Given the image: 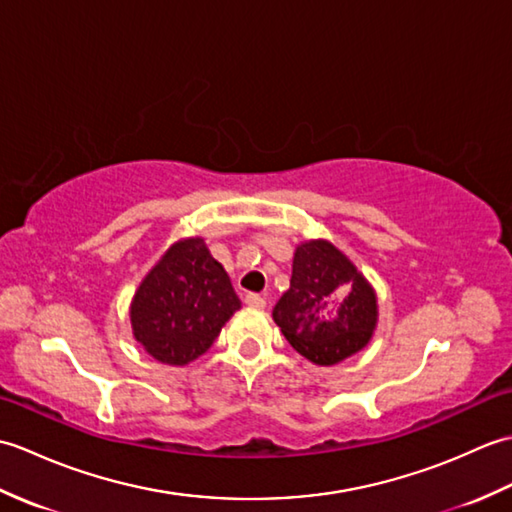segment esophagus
Segmentation results:
<instances>
[{
    "instance_id": "1",
    "label": "esophagus",
    "mask_w": 512,
    "mask_h": 512,
    "mask_svg": "<svg viewBox=\"0 0 512 512\" xmlns=\"http://www.w3.org/2000/svg\"><path fill=\"white\" fill-rule=\"evenodd\" d=\"M244 301L248 303V306H253V308H264L266 306V297L257 295V292H248V295L244 297Z\"/></svg>"
}]
</instances>
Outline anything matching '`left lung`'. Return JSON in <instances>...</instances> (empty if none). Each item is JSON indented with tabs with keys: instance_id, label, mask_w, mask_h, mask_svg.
Returning <instances> with one entry per match:
<instances>
[{
	"instance_id": "obj_1",
	"label": "left lung",
	"mask_w": 512,
	"mask_h": 512,
	"mask_svg": "<svg viewBox=\"0 0 512 512\" xmlns=\"http://www.w3.org/2000/svg\"><path fill=\"white\" fill-rule=\"evenodd\" d=\"M376 317L372 286L339 248L323 239L297 248L273 319L301 356L317 365L343 361L372 339Z\"/></svg>"
}]
</instances>
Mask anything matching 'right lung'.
<instances>
[{"mask_svg": "<svg viewBox=\"0 0 512 512\" xmlns=\"http://www.w3.org/2000/svg\"><path fill=\"white\" fill-rule=\"evenodd\" d=\"M239 306L224 266L193 237L173 244L151 268L129 317L136 341L156 361L187 365L209 350Z\"/></svg>", "mask_w": 512, "mask_h": 512, "instance_id": "1", "label": "right lung"}]
</instances>
